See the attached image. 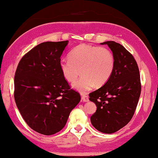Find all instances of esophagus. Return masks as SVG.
Segmentation results:
<instances>
[{
  "mask_svg": "<svg viewBox=\"0 0 158 158\" xmlns=\"http://www.w3.org/2000/svg\"><path fill=\"white\" fill-rule=\"evenodd\" d=\"M81 100L83 102H86L89 101V98H88V96H86V95H83L81 97Z\"/></svg>",
  "mask_w": 158,
  "mask_h": 158,
  "instance_id": "34e87169",
  "label": "esophagus"
}]
</instances>
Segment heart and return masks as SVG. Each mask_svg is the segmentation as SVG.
<instances>
[{
    "mask_svg": "<svg viewBox=\"0 0 158 158\" xmlns=\"http://www.w3.org/2000/svg\"><path fill=\"white\" fill-rule=\"evenodd\" d=\"M59 66L62 76L68 82L75 81L73 87L81 93L89 91L96 85L102 86L108 81L114 69L112 52L106 47L81 44L69 53V59L62 58Z\"/></svg>",
    "mask_w": 158,
    "mask_h": 158,
    "instance_id": "obj_1",
    "label": "heart"
}]
</instances>
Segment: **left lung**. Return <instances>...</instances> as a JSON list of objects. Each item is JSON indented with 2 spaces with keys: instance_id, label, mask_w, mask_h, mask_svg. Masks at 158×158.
<instances>
[{
  "instance_id": "obj_1",
  "label": "left lung",
  "mask_w": 158,
  "mask_h": 158,
  "mask_svg": "<svg viewBox=\"0 0 158 158\" xmlns=\"http://www.w3.org/2000/svg\"><path fill=\"white\" fill-rule=\"evenodd\" d=\"M114 58L110 78L98 89L89 94V100L97 106L91 116L92 125L102 133L110 134L122 129L133 116L140 97L141 85L137 62L118 43L107 41Z\"/></svg>"
}]
</instances>
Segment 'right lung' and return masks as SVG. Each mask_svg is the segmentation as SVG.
<instances>
[{
	"label": "right lung",
	"instance_id": "right-lung-1",
	"mask_svg": "<svg viewBox=\"0 0 158 158\" xmlns=\"http://www.w3.org/2000/svg\"><path fill=\"white\" fill-rule=\"evenodd\" d=\"M69 41L46 42L25 54L18 64L14 98L27 125L51 135L64 127L81 96L71 89L60 71V56Z\"/></svg>",
	"mask_w": 158,
	"mask_h": 158
}]
</instances>
